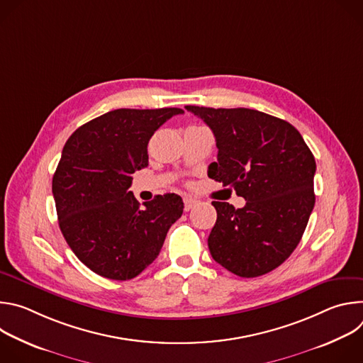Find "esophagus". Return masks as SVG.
Wrapping results in <instances>:
<instances>
[{
    "mask_svg": "<svg viewBox=\"0 0 363 363\" xmlns=\"http://www.w3.org/2000/svg\"><path fill=\"white\" fill-rule=\"evenodd\" d=\"M195 203H196V201H195V199L188 198V196H186V198H184V210H185V211H189Z\"/></svg>",
    "mask_w": 363,
    "mask_h": 363,
    "instance_id": "esophagus-1",
    "label": "esophagus"
}]
</instances>
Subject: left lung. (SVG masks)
Instances as JSON below:
<instances>
[{"label": "left lung", "instance_id": "left-lung-1", "mask_svg": "<svg viewBox=\"0 0 363 363\" xmlns=\"http://www.w3.org/2000/svg\"><path fill=\"white\" fill-rule=\"evenodd\" d=\"M216 136L217 162L208 177L247 202L213 201L217 223L208 237L214 260L251 279L270 273L294 251L315 206L316 162L289 122L254 109L185 106Z\"/></svg>", "mask_w": 363, "mask_h": 363}]
</instances>
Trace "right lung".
<instances>
[{"label":"right lung","mask_w":363,"mask_h":363,"mask_svg":"<svg viewBox=\"0 0 363 363\" xmlns=\"http://www.w3.org/2000/svg\"><path fill=\"white\" fill-rule=\"evenodd\" d=\"M178 108L116 109L73 132L53 177L59 225L79 260L96 274L130 280L158 257L182 216L177 194L142 205L129 189L147 167V143Z\"/></svg>","instance_id":"right-lung-1"}]
</instances>
